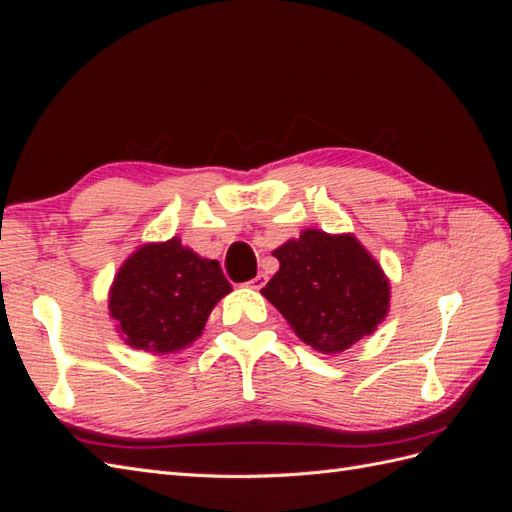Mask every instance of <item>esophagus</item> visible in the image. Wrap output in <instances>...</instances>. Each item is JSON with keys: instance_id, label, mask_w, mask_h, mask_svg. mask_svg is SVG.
<instances>
[{"instance_id": "34e87169", "label": "esophagus", "mask_w": 512, "mask_h": 512, "mask_svg": "<svg viewBox=\"0 0 512 512\" xmlns=\"http://www.w3.org/2000/svg\"><path fill=\"white\" fill-rule=\"evenodd\" d=\"M267 280H269V277H267L265 273H258V275L254 277V280H250V282H247V286H250V288H254V290H260L262 286H265V284H267Z\"/></svg>"}]
</instances>
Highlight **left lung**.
<instances>
[{"label":"left lung","mask_w":512,"mask_h":512,"mask_svg":"<svg viewBox=\"0 0 512 512\" xmlns=\"http://www.w3.org/2000/svg\"><path fill=\"white\" fill-rule=\"evenodd\" d=\"M273 256L280 271L262 294L307 346L342 352L386 316L389 280L354 237L309 228Z\"/></svg>","instance_id":"1"}]
</instances>
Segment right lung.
Returning a JSON list of instances; mask_svg holds the SVG:
<instances>
[{
    "label": "right lung",
    "instance_id": "add662e5",
    "mask_svg": "<svg viewBox=\"0 0 512 512\" xmlns=\"http://www.w3.org/2000/svg\"><path fill=\"white\" fill-rule=\"evenodd\" d=\"M228 292L218 260L170 239L143 245L123 262L108 305L128 346L168 354L194 342Z\"/></svg>",
    "mask_w": 512,
    "mask_h": 512
}]
</instances>
